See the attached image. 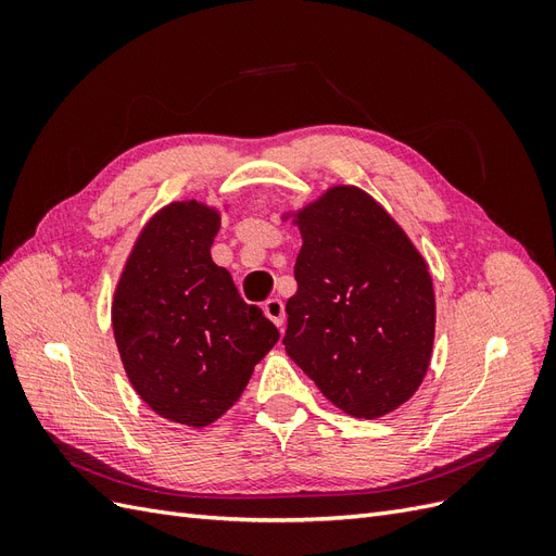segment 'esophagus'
Here are the masks:
<instances>
[{
  "instance_id": "1",
  "label": "esophagus",
  "mask_w": 556,
  "mask_h": 556,
  "mask_svg": "<svg viewBox=\"0 0 556 556\" xmlns=\"http://www.w3.org/2000/svg\"><path fill=\"white\" fill-rule=\"evenodd\" d=\"M264 313H266V317L271 319V323L278 327V329H282L285 327V306H282V301L280 299H266L264 301Z\"/></svg>"
}]
</instances>
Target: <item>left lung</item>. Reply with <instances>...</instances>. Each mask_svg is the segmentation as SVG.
Wrapping results in <instances>:
<instances>
[{
	"instance_id": "obj_1",
	"label": "left lung",
	"mask_w": 556,
	"mask_h": 556,
	"mask_svg": "<svg viewBox=\"0 0 556 556\" xmlns=\"http://www.w3.org/2000/svg\"><path fill=\"white\" fill-rule=\"evenodd\" d=\"M285 350L333 406L376 419L406 403L427 376L435 301L427 262L378 201L327 190L296 213Z\"/></svg>"
}]
</instances>
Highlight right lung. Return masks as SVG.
Segmentation results:
<instances>
[{"instance_id":"add662e5","label":"right lung","mask_w":556,"mask_h":556,"mask_svg":"<svg viewBox=\"0 0 556 556\" xmlns=\"http://www.w3.org/2000/svg\"><path fill=\"white\" fill-rule=\"evenodd\" d=\"M220 215L176 201L134 243L113 299V333L127 378L157 415L206 427L243 394L280 333L211 260Z\"/></svg>"}]
</instances>
